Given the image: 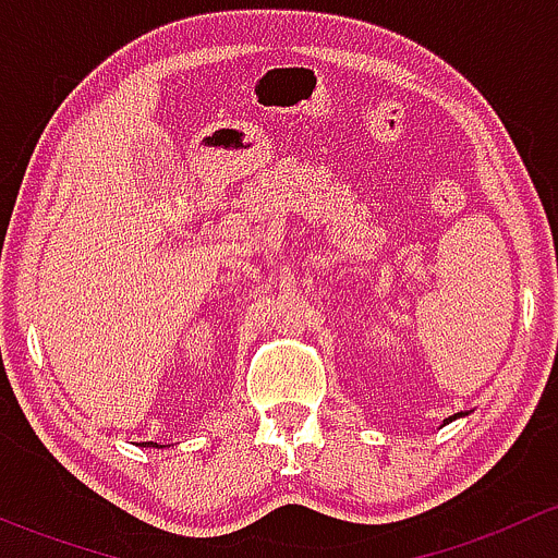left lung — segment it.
Instances as JSON below:
<instances>
[{
    "mask_svg": "<svg viewBox=\"0 0 558 558\" xmlns=\"http://www.w3.org/2000/svg\"><path fill=\"white\" fill-rule=\"evenodd\" d=\"M446 421H451V418H446Z\"/></svg>",
    "mask_w": 558,
    "mask_h": 558,
    "instance_id": "8db88e82",
    "label": "left lung"
}]
</instances>
